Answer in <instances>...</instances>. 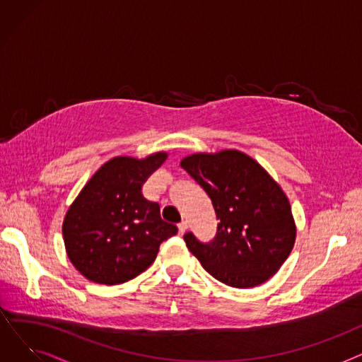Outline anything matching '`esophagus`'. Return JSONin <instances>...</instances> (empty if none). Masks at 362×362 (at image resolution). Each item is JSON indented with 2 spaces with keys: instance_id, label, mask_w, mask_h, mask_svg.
<instances>
[{
  "instance_id": "34e87169",
  "label": "esophagus",
  "mask_w": 362,
  "mask_h": 362,
  "mask_svg": "<svg viewBox=\"0 0 362 362\" xmlns=\"http://www.w3.org/2000/svg\"><path fill=\"white\" fill-rule=\"evenodd\" d=\"M177 227H179V233L183 235V233L187 230V223H186V221H182V223H179Z\"/></svg>"
}]
</instances>
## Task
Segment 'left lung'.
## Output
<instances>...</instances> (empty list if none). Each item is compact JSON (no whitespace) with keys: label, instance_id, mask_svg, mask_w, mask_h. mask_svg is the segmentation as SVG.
Here are the masks:
<instances>
[{"label":"left lung","instance_id":"8db88e82","mask_svg":"<svg viewBox=\"0 0 362 362\" xmlns=\"http://www.w3.org/2000/svg\"><path fill=\"white\" fill-rule=\"evenodd\" d=\"M210 197L220 223L208 243L183 236L202 267L227 286L255 288L274 276L296 239L291 204L280 185L238 149L198 152L180 161Z\"/></svg>","mask_w":362,"mask_h":362}]
</instances>
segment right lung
<instances>
[{
	"label": "right lung",
	"mask_w": 362,
	"mask_h": 362,
	"mask_svg": "<svg viewBox=\"0 0 362 362\" xmlns=\"http://www.w3.org/2000/svg\"><path fill=\"white\" fill-rule=\"evenodd\" d=\"M114 157L100 167L69 206L63 221L66 252L88 280L119 284L154 262L161 242L177 233L160 216V205L142 195V185L165 161Z\"/></svg>",
	"instance_id": "1"
}]
</instances>
